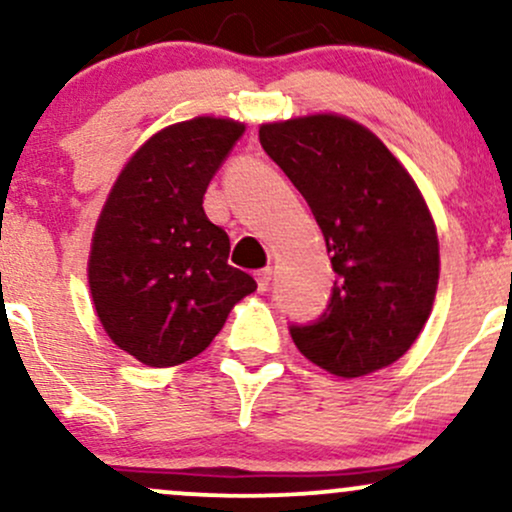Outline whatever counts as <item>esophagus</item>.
Wrapping results in <instances>:
<instances>
[{
    "instance_id": "obj_1",
    "label": "esophagus",
    "mask_w": 512,
    "mask_h": 512,
    "mask_svg": "<svg viewBox=\"0 0 512 512\" xmlns=\"http://www.w3.org/2000/svg\"><path fill=\"white\" fill-rule=\"evenodd\" d=\"M255 279H257V291H267L269 289V281H272V269H260V272L255 274Z\"/></svg>"
}]
</instances>
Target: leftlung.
<instances>
[{"instance_id": "left-lung-1", "label": "left lung", "mask_w": 512, "mask_h": 512, "mask_svg": "<svg viewBox=\"0 0 512 512\" xmlns=\"http://www.w3.org/2000/svg\"><path fill=\"white\" fill-rule=\"evenodd\" d=\"M260 144L308 202L334 272L325 313L289 325L298 351L339 378L395 363L426 325L438 286V236L419 187L346 117L262 125Z\"/></svg>"}]
</instances>
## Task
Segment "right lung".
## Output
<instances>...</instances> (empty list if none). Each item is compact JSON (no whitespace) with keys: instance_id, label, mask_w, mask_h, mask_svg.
<instances>
[{"instance_id":"add662e5","label":"right lung","mask_w":512,"mask_h":512,"mask_svg":"<svg viewBox=\"0 0 512 512\" xmlns=\"http://www.w3.org/2000/svg\"><path fill=\"white\" fill-rule=\"evenodd\" d=\"M245 127L195 117L137 151L113 185L93 233L88 284L105 332L144 366L190 361L257 289L228 264L231 240L202 199Z\"/></svg>"}]
</instances>
